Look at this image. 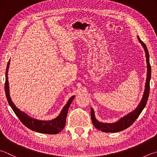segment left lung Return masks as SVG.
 <instances>
[{
    "label": "left lung",
    "instance_id": "8db88e82",
    "mask_svg": "<svg viewBox=\"0 0 157 157\" xmlns=\"http://www.w3.org/2000/svg\"><path fill=\"white\" fill-rule=\"evenodd\" d=\"M138 40L140 42L141 44V45L144 47L145 52H146V63H147V78H146V85H145V91L144 93V96L142 99H141V102L137 107L136 108L135 110H134L131 113L126 115V116L123 117L122 118L115 123L112 124H106V123H102L98 121L95 115H94V109H91V121H92L93 124L96 127L97 129L100 130L102 132H117L122 131L123 130L126 129L127 128L132 124L135 121L137 120V118L140 116L141 111H143L145 106L146 105L147 100L148 99L149 96V92H150V77H151V66H150V60H149V52L147 51V47L142 41H141L140 37H138Z\"/></svg>",
    "mask_w": 157,
    "mask_h": 157
}]
</instances>
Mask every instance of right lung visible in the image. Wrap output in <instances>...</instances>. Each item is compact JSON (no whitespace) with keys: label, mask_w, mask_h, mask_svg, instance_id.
<instances>
[{"label":"right lung","mask_w":157,"mask_h":157,"mask_svg":"<svg viewBox=\"0 0 157 157\" xmlns=\"http://www.w3.org/2000/svg\"><path fill=\"white\" fill-rule=\"evenodd\" d=\"M10 59L9 60L7 69L5 72V90L6 97H7V101L9 105L11 106V109H13L15 114L17 115V117L19 118V120L21 121V122L28 128L32 130V131H36L41 133L46 134H57L58 132L61 131L63 129L65 125H66V117L68 111V109L70 105L72 103L73 99L75 98V96L70 98L67 104L64 106V107L62 109L60 114L58 115V117L55 118L54 120L49 121H42L38 120L36 119H33L31 117H29L28 115L22 112L20 109H17L14 105L13 102L11 99L10 95V89H9V82H8V70L10 67Z\"/></svg>","instance_id":"obj_1"}]
</instances>
